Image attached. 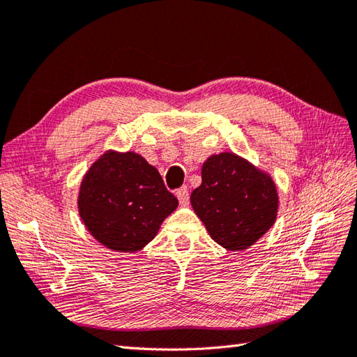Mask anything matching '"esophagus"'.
Here are the masks:
<instances>
[{"label":"esophagus","mask_w":357,"mask_h":357,"mask_svg":"<svg viewBox=\"0 0 357 357\" xmlns=\"http://www.w3.org/2000/svg\"><path fill=\"white\" fill-rule=\"evenodd\" d=\"M176 195H177V199H178V202H180V204L186 206V204L189 203V191H188V186H183V188L177 189Z\"/></svg>","instance_id":"obj_1"}]
</instances>
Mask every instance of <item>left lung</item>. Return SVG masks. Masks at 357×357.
Segmentation results:
<instances>
[{"label": "left lung", "instance_id": "8db88e82", "mask_svg": "<svg viewBox=\"0 0 357 357\" xmlns=\"http://www.w3.org/2000/svg\"><path fill=\"white\" fill-rule=\"evenodd\" d=\"M191 204L213 241L240 252L271 231L280 197L271 174L229 151L206 158Z\"/></svg>", "mask_w": 357, "mask_h": 357}]
</instances>
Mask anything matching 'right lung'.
<instances>
[{
	"instance_id": "obj_1",
	"label": "right lung",
	"mask_w": 357,
	"mask_h": 357,
	"mask_svg": "<svg viewBox=\"0 0 357 357\" xmlns=\"http://www.w3.org/2000/svg\"><path fill=\"white\" fill-rule=\"evenodd\" d=\"M177 206L158 171L134 151H105L85 172L77 194L86 231L122 253H136L153 241Z\"/></svg>"
}]
</instances>
